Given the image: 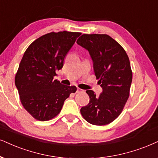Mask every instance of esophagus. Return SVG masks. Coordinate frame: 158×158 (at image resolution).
I'll list each match as a JSON object with an SVG mask.
<instances>
[{
  "mask_svg": "<svg viewBox=\"0 0 158 158\" xmlns=\"http://www.w3.org/2000/svg\"><path fill=\"white\" fill-rule=\"evenodd\" d=\"M83 91H84L83 89H81V88H79V87H78V88H77V93H82Z\"/></svg>",
  "mask_w": 158,
  "mask_h": 158,
  "instance_id": "34e87169",
  "label": "esophagus"
}]
</instances>
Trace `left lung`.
Instances as JSON below:
<instances>
[{
	"label": "left lung",
	"mask_w": 158,
	"mask_h": 158,
	"mask_svg": "<svg viewBox=\"0 0 158 158\" xmlns=\"http://www.w3.org/2000/svg\"><path fill=\"white\" fill-rule=\"evenodd\" d=\"M77 43L89 51L95 75L103 88L99 96L93 90L86 91L89 102L80 112L92 125H108L119 117L129 98L133 77L129 57L123 47L106 34H83Z\"/></svg>",
	"instance_id": "1"
}]
</instances>
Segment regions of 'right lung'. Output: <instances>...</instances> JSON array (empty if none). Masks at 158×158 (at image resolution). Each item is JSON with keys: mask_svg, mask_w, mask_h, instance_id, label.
Masks as SVG:
<instances>
[{"mask_svg": "<svg viewBox=\"0 0 158 158\" xmlns=\"http://www.w3.org/2000/svg\"><path fill=\"white\" fill-rule=\"evenodd\" d=\"M79 32H52L27 47L15 75V85L25 110L39 121L50 120L60 112L65 100L77 91L75 86L53 79Z\"/></svg>", "mask_w": 158, "mask_h": 158, "instance_id": "add662e5", "label": "right lung"}]
</instances>
